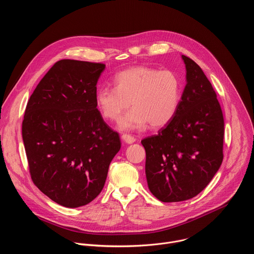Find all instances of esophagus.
Masks as SVG:
<instances>
[{
    "label": "esophagus",
    "instance_id": "34e87169",
    "mask_svg": "<svg viewBox=\"0 0 254 254\" xmlns=\"http://www.w3.org/2000/svg\"><path fill=\"white\" fill-rule=\"evenodd\" d=\"M122 139H123L125 142H127V143H132V142L135 141V138H134L132 135L127 134V133H124V134L122 135Z\"/></svg>",
    "mask_w": 254,
    "mask_h": 254
}]
</instances>
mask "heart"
<instances>
[{
  "label": "heart",
  "mask_w": 254,
  "mask_h": 254,
  "mask_svg": "<svg viewBox=\"0 0 254 254\" xmlns=\"http://www.w3.org/2000/svg\"><path fill=\"white\" fill-rule=\"evenodd\" d=\"M114 85L97 89L95 104L103 119L117 123L131 103L133 108L121 122L122 130L137 129L148 124L153 128L168 125L182 96L175 72L147 66L121 71L114 78Z\"/></svg>",
  "instance_id": "1"
}]
</instances>
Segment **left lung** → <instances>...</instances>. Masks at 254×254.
Wrapping results in <instances>:
<instances>
[{
	"label": "left lung",
	"mask_w": 254,
	"mask_h": 254,
	"mask_svg": "<svg viewBox=\"0 0 254 254\" xmlns=\"http://www.w3.org/2000/svg\"><path fill=\"white\" fill-rule=\"evenodd\" d=\"M186 86L173 120L141 140L152 194L162 202L197 196L223 161L224 120L212 84L201 67L182 55Z\"/></svg>",
	"instance_id": "obj_1"
}]
</instances>
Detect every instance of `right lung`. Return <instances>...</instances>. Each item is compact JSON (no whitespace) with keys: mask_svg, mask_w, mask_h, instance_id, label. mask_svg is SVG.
I'll return each mask as SVG.
<instances>
[{"mask_svg":"<svg viewBox=\"0 0 254 254\" xmlns=\"http://www.w3.org/2000/svg\"><path fill=\"white\" fill-rule=\"evenodd\" d=\"M105 65L57 61L27 103L22 136L30 175L57 204L77 208L101 192L121 138L95 104L96 84Z\"/></svg>","mask_w":254,"mask_h":254,"instance_id":"right-lung-1","label":"right lung"}]
</instances>
